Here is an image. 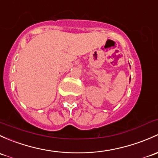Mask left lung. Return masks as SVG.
Returning <instances> with one entry per match:
<instances>
[{
  "instance_id": "left-lung-1",
  "label": "left lung",
  "mask_w": 158,
  "mask_h": 158,
  "mask_svg": "<svg viewBox=\"0 0 158 158\" xmlns=\"http://www.w3.org/2000/svg\"><path fill=\"white\" fill-rule=\"evenodd\" d=\"M130 79H131V78H130ZM130 79H129V80H130Z\"/></svg>"
}]
</instances>
